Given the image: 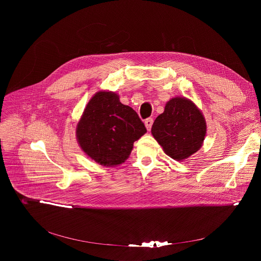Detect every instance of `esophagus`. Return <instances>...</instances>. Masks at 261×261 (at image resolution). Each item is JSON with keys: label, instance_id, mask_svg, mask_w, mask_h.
Here are the masks:
<instances>
[{"label": "esophagus", "instance_id": "1", "mask_svg": "<svg viewBox=\"0 0 261 261\" xmlns=\"http://www.w3.org/2000/svg\"><path fill=\"white\" fill-rule=\"evenodd\" d=\"M153 122H154V121H153L152 118H148V119H146V120L144 121V125H145V128H146L147 131L151 130L152 125H153Z\"/></svg>", "mask_w": 261, "mask_h": 261}]
</instances>
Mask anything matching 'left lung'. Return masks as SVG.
<instances>
[{
  "mask_svg": "<svg viewBox=\"0 0 261 261\" xmlns=\"http://www.w3.org/2000/svg\"><path fill=\"white\" fill-rule=\"evenodd\" d=\"M152 134L167 156L184 161L200 150L206 134V122L192 100L174 97L156 118Z\"/></svg>",
  "mask_w": 261,
  "mask_h": 261,
  "instance_id": "8db88e82",
  "label": "left lung"
}]
</instances>
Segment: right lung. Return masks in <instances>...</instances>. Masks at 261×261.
Masks as SVG:
<instances>
[{
	"label": "right lung",
	"instance_id": "1",
	"mask_svg": "<svg viewBox=\"0 0 261 261\" xmlns=\"http://www.w3.org/2000/svg\"><path fill=\"white\" fill-rule=\"evenodd\" d=\"M145 132L138 115L110 91H99L90 99L75 131L84 153L107 167L124 163Z\"/></svg>",
	"mask_w": 261,
	"mask_h": 261
}]
</instances>
